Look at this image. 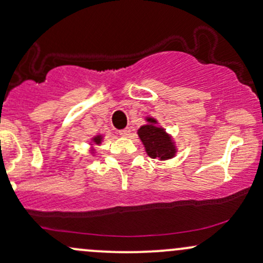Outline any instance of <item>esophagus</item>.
<instances>
[{
  "label": "esophagus",
  "mask_w": 263,
  "mask_h": 263,
  "mask_svg": "<svg viewBox=\"0 0 263 263\" xmlns=\"http://www.w3.org/2000/svg\"><path fill=\"white\" fill-rule=\"evenodd\" d=\"M131 131H132L131 128H129V127H126V128L121 129V131H120L119 134H120V136H122V137H128V136L131 135Z\"/></svg>",
  "instance_id": "obj_1"
}]
</instances>
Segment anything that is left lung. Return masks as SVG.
<instances>
[{"label": "left lung", "mask_w": 263, "mask_h": 263, "mask_svg": "<svg viewBox=\"0 0 263 263\" xmlns=\"http://www.w3.org/2000/svg\"><path fill=\"white\" fill-rule=\"evenodd\" d=\"M146 125L138 128L137 135L143 143L147 155L159 161L173 158L177 153V147L172 136L158 126V121L153 117H146Z\"/></svg>", "instance_id": "1"}]
</instances>
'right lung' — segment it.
Returning a JSON list of instances; mask_svg holds the SVG:
<instances>
[{
    "instance_id": "obj_1",
    "label": "right lung",
    "mask_w": 263,
    "mask_h": 263,
    "mask_svg": "<svg viewBox=\"0 0 263 263\" xmlns=\"http://www.w3.org/2000/svg\"><path fill=\"white\" fill-rule=\"evenodd\" d=\"M102 140H104V136L102 135H96L93 136V137L91 138V142H90V147H91V152L95 153V151H93V146H100Z\"/></svg>"
}]
</instances>
